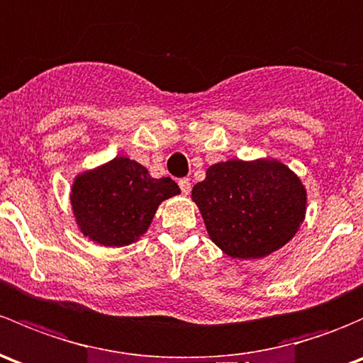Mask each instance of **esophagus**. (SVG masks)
Listing matches in <instances>:
<instances>
[{
  "label": "esophagus",
  "mask_w": 363,
  "mask_h": 363,
  "mask_svg": "<svg viewBox=\"0 0 363 363\" xmlns=\"http://www.w3.org/2000/svg\"><path fill=\"white\" fill-rule=\"evenodd\" d=\"M179 188H181L182 194H189V191H191V181L188 177L179 179Z\"/></svg>",
  "instance_id": "esophagus-1"
}]
</instances>
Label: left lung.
Wrapping results in <instances>:
<instances>
[{
	"label": "left lung",
	"mask_w": 363,
	"mask_h": 363,
	"mask_svg": "<svg viewBox=\"0 0 363 363\" xmlns=\"http://www.w3.org/2000/svg\"><path fill=\"white\" fill-rule=\"evenodd\" d=\"M191 198L208 236L233 259H261L291 242L306 216V188L273 158L208 167Z\"/></svg>",
	"instance_id": "obj_1"
}]
</instances>
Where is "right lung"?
Here are the masks:
<instances>
[{
	"instance_id": "obj_1",
	"label": "right lung",
	"mask_w": 363,
	"mask_h": 363,
	"mask_svg": "<svg viewBox=\"0 0 363 363\" xmlns=\"http://www.w3.org/2000/svg\"><path fill=\"white\" fill-rule=\"evenodd\" d=\"M179 193L170 177L152 179L135 160L116 156L76 175L71 208L83 236L99 245L125 247L147 231L160 203Z\"/></svg>"
}]
</instances>
